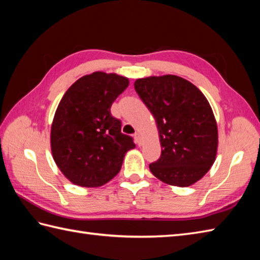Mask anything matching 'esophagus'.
Returning a JSON list of instances; mask_svg holds the SVG:
<instances>
[{
	"label": "esophagus",
	"mask_w": 260,
	"mask_h": 260,
	"mask_svg": "<svg viewBox=\"0 0 260 260\" xmlns=\"http://www.w3.org/2000/svg\"><path fill=\"white\" fill-rule=\"evenodd\" d=\"M134 139H135V143L137 145H141L142 144V139H141V134L139 132H136L135 135H134Z\"/></svg>",
	"instance_id": "esophagus-1"
}]
</instances>
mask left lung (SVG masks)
I'll list each match as a JSON object with an SVG mask.
<instances>
[{"label": "left lung", "instance_id": "8db88e82", "mask_svg": "<svg viewBox=\"0 0 260 260\" xmlns=\"http://www.w3.org/2000/svg\"><path fill=\"white\" fill-rule=\"evenodd\" d=\"M137 95L153 115L162 152L150 164L154 176L174 186H190L215 161L218 126L208 99L198 87L175 75L136 79Z\"/></svg>", "mask_w": 260, "mask_h": 260}]
</instances>
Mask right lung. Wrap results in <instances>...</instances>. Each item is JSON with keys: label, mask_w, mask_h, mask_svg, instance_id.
<instances>
[{"label": "right lung", "mask_w": 260, "mask_h": 260, "mask_svg": "<svg viewBox=\"0 0 260 260\" xmlns=\"http://www.w3.org/2000/svg\"><path fill=\"white\" fill-rule=\"evenodd\" d=\"M129 85L126 77L95 71L71 85L51 124L52 157L71 183L84 187L106 184L120 171L127 151L135 147L120 132L110 107Z\"/></svg>", "instance_id": "right-lung-1"}]
</instances>
